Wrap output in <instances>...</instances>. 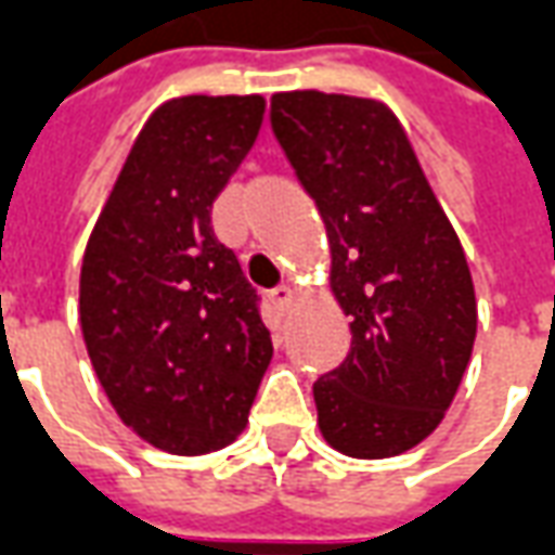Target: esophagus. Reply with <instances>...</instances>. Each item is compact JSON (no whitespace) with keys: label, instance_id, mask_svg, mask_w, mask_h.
I'll use <instances>...</instances> for the list:
<instances>
[{"label":"esophagus","instance_id":"34e87169","mask_svg":"<svg viewBox=\"0 0 555 555\" xmlns=\"http://www.w3.org/2000/svg\"><path fill=\"white\" fill-rule=\"evenodd\" d=\"M271 301H274V305H278L281 310H289L293 305H296V289H293V286H286V284L278 286V289L271 293Z\"/></svg>","mask_w":555,"mask_h":555}]
</instances>
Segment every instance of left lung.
I'll list each match as a JSON object with an SVG mask.
<instances>
[{
  "mask_svg": "<svg viewBox=\"0 0 555 555\" xmlns=\"http://www.w3.org/2000/svg\"><path fill=\"white\" fill-rule=\"evenodd\" d=\"M271 128L328 235L347 361L313 385L322 439L359 460L410 451L457 395L478 328L466 254L395 109L376 98L271 95Z\"/></svg>",
  "mask_w": 555,
  "mask_h": 555,
  "instance_id": "left-lung-1",
  "label": "left lung"
}]
</instances>
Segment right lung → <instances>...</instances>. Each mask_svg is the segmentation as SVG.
Returning <instances> with one entry per match:
<instances>
[{"mask_svg": "<svg viewBox=\"0 0 555 555\" xmlns=\"http://www.w3.org/2000/svg\"><path fill=\"white\" fill-rule=\"evenodd\" d=\"M262 95H184L137 133L82 254L80 328L113 410L149 446H230L271 361L254 286L211 203L257 140Z\"/></svg>", "mask_w": 555, "mask_h": 555, "instance_id": "right-lung-1", "label": "right lung"}]
</instances>
